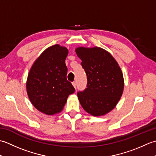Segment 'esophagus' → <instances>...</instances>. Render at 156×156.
I'll return each instance as SVG.
<instances>
[{"mask_svg": "<svg viewBox=\"0 0 156 156\" xmlns=\"http://www.w3.org/2000/svg\"><path fill=\"white\" fill-rule=\"evenodd\" d=\"M72 85L74 86V87L76 89V82H72Z\"/></svg>", "mask_w": 156, "mask_h": 156, "instance_id": "34e87169", "label": "esophagus"}]
</instances>
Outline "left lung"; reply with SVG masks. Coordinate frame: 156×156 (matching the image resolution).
Instances as JSON below:
<instances>
[{
  "mask_svg": "<svg viewBox=\"0 0 156 156\" xmlns=\"http://www.w3.org/2000/svg\"><path fill=\"white\" fill-rule=\"evenodd\" d=\"M76 54L87 77V85L78 92L82 107L93 116H101L113 109L124 88L121 69L114 58L105 49L78 48Z\"/></svg>",
  "mask_w": 156,
  "mask_h": 156,
  "instance_id": "obj_1",
  "label": "left lung"
}]
</instances>
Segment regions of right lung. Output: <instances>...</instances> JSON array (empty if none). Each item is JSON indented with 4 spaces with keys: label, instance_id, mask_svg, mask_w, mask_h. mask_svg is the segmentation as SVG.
<instances>
[{
    "label": "right lung",
    "instance_id": "add662e5",
    "mask_svg": "<svg viewBox=\"0 0 156 156\" xmlns=\"http://www.w3.org/2000/svg\"><path fill=\"white\" fill-rule=\"evenodd\" d=\"M66 48L49 47L36 59L29 71L27 92L34 107L46 115L60 112L75 88L66 78Z\"/></svg>",
    "mask_w": 156,
    "mask_h": 156
}]
</instances>
